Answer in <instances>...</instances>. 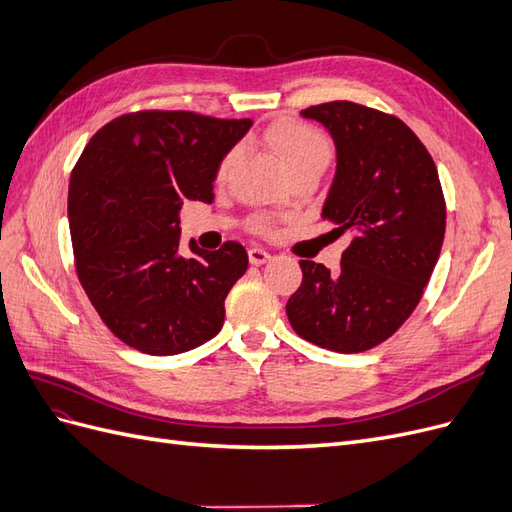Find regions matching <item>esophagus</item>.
Here are the masks:
<instances>
[{
  "label": "esophagus",
  "instance_id": "obj_1",
  "mask_svg": "<svg viewBox=\"0 0 512 512\" xmlns=\"http://www.w3.org/2000/svg\"><path fill=\"white\" fill-rule=\"evenodd\" d=\"M247 256H250V262L254 267L265 265V262L271 258V254L267 250H262V247H250V250H247Z\"/></svg>",
  "mask_w": 512,
  "mask_h": 512
}]
</instances>
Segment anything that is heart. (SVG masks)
I'll list each match as a JSON object with an SVG mask.
<instances>
[{"instance_id":"b5f03b06","label":"heart","mask_w":512,"mask_h":512,"mask_svg":"<svg viewBox=\"0 0 512 512\" xmlns=\"http://www.w3.org/2000/svg\"><path fill=\"white\" fill-rule=\"evenodd\" d=\"M269 141L273 149L277 151V156L282 158L284 166L288 168V173L294 168L301 166H327L331 158V145L329 138L324 136L318 128L309 126V123L303 121H282L271 130ZM232 158H235V151H230L228 156L220 164V177L226 173ZM254 228L258 230H269L271 222L265 218H256Z\"/></svg>"}]
</instances>
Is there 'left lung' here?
Returning a JSON list of instances; mask_svg holds the SVG:
<instances>
[{
	"label": "left lung",
	"instance_id": "1",
	"mask_svg": "<svg viewBox=\"0 0 512 512\" xmlns=\"http://www.w3.org/2000/svg\"><path fill=\"white\" fill-rule=\"evenodd\" d=\"M329 130L337 168L322 207L333 235L352 237L342 271L301 260L303 282L286 303L294 333L352 354L389 339L423 297L436 267L446 205L429 151L395 115L346 100L309 106Z\"/></svg>",
	"mask_w": 512,
	"mask_h": 512
}]
</instances>
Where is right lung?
Returning <instances> with one entry per match:
<instances>
[{
	"mask_svg": "<svg viewBox=\"0 0 512 512\" xmlns=\"http://www.w3.org/2000/svg\"><path fill=\"white\" fill-rule=\"evenodd\" d=\"M252 119L138 111L100 128L76 162L68 220L76 275L102 322L153 356L188 352L224 324V301L247 269L237 241L179 254L185 200H213L226 153Z\"/></svg>",
	"mask_w": 512,
	"mask_h": 512,
	"instance_id": "1",
	"label": "right lung"
}]
</instances>
